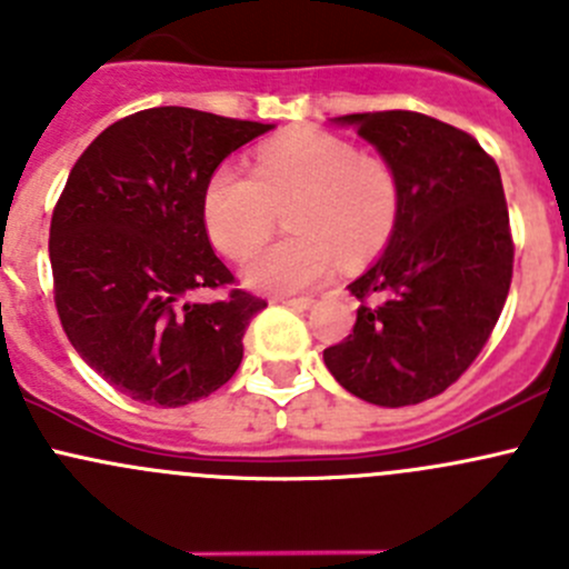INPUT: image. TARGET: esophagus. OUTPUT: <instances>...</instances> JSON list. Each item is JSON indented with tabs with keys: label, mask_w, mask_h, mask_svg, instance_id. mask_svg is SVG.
<instances>
[{
	"label": "esophagus",
	"mask_w": 569,
	"mask_h": 569,
	"mask_svg": "<svg viewBox=\"0 0 569 569\" xmlns=\"http://www.w3.org/2000/svg\"><path fill=\"white\" fill-rule=\"evenodd\" d=\"M278 302L286 308H295V311H308L313 306L311 297H280Z\"/></svg>",
	"instance_id": "esophagus-1"
}]
</instances>
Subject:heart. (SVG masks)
Returning a JSON list of instances; mask_svg holds the SVG:
<instances>
[{"label": "heart", "instance_id": "heart-1", "mask_svg": "<svg viewBox=\"0 0 569 569\" xmlns=\"http://www.w3.org/2000/svg\"><path fill=\"white\" fill-rule=\"evenodd\" d=\"M283 209L291 237L258 252L244 269L252 289L269 295L317 289L332 278L338 261H371L393 237L401 181L388 159L321 131L263 146L252 173L226 162L206 181V231L237 261L272 237Z\"/></svg>", "mask_w": 569, "mask_h": 569}]
</instances>
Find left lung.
Wrapping results in <instances>:
<instances>
[{
    "label": "left lung",
    "instance_id": "1",
    "mask_svg": "<svg viewBox=\"0 0 569 569\" xmlns=\"http://www.w3.org/2000/svg\"><path fill=\"white\" fill-rule=\"evenodd\" d=\"M336 123L393 164L401 209L386 252L347 286L358 321L325 349V366L358 399L418 405L460 380L507 302L515 244L501 173L473 137L429 114L388 109Z\"/></svg>",
    "mask_w": 569,
    "mask_h": 569
}]
</instances>
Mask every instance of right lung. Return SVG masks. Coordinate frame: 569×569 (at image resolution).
Segmentation results:
<instances>
[{"label":"right lung","instance_id":"obj_1","mask_svg":"<svg viewBox=\"0 0 569 569\" xmlns=\"http://www.w3.org/2000/svg\"><path fill=\"white\" fill-rule=\"evenodd\" d=\"M272 123L153 107L107 126L71 168L51 214L49 258L62 330L84 363L142 405L214 393L242 363L261 297L233 283L203 222L209 176Z\"/></svg>","mask_w":569,"mask_h":569}]
</instances>
